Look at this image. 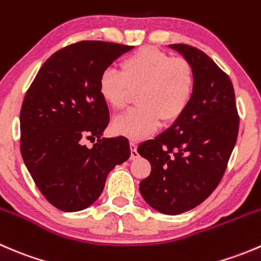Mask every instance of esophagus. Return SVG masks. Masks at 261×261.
I'll list each match as a JSON object with an SVG mask.
<instances>
[{"instance_id": "1", "label": "esophagus", "mask_w": 261, "mask_h": 261, "mask_svg": "<svg viewBox=\"0 0 261 261\" xmlns=\"http://www.w3.org/2000/svg\"><path fill=\"white\" fill-rule=\"evenodd\" d=\"M130 147H131V156L130 159L134 160L139 156V152H138V144L135 141H130Z\"/></svg>"}]
</instances>
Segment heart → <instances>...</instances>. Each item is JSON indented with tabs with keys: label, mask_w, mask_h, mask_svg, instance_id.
Segmentation results:
<instances>
[{
	"label": "heart",
	"mask_w": 261,
	"mask_h": 261,
	"mask_svg": "<svg viewBox=\"0 0 261 261\" xmlns=\"http://www.w3.org/2000/svg\"><path fill=\"white\" fill-rule=\"evenodd\" d=\"M196 77L191 63L172 58L158 49L144 48L122 60L121 70L107 68L99 75L102 99L114 110H122L131 99V89L139 88V105L112 121L117 135L143 139L164 121L183 114L194 92Z\"/></svg>",
	"instance_id": "obj_1"
}]
</instances>
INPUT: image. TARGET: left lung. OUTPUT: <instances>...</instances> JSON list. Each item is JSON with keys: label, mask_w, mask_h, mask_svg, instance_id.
I'll list each match as a JSON object with an SVG mask.
<instances>
[{"label": "left lung", "mask_w": 261, "mask_h": 261, "mask_svg": "<svg viewBox=\"0 0 261 261\" xmlns=\"http://www.w3.org/2000/svg\"><path fill=\"white\" fill-rule=\"evenodd\" d=\"M193 67L196 84L186 111L152 140L138 147L151 164L140 181L150 207L164 215H180L208 198L222 179L239 133L232 83L199 49L172 44Z\"/></svg>", "instance_id": "1"}]
</instances>
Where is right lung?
Segmentation results:
<instances>
[{"label": "right lung", "mask_w": 261, "mask_h": 261, "mask_svg": "<svg viewBox=\"0 0 261 261\" xmlns=\"http://www.w3.org/2000/svg\"><path fill=\"white\" fill-rule=\"evenodd\" d=\"M134 46L80 41L43 64L20 112L21 155L34 181L60 211L77 212L97 201L109 173L130 158L123 136L102 138L110 112L99 75ZM97 143L84 145L86 138Z\"/></svg>", "instance_id": "obj_1"}]
</instances>
